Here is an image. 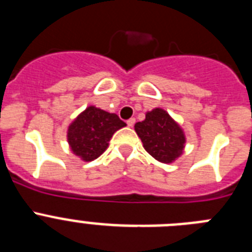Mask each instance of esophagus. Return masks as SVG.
I'll list each match as a JSON object with an SVG mask.
<instances>
[{
	"label": "esophagus",
	"mask_w": 252,
	"mask_h": 252,
	"mask_svg": "<svg viewBox=\"0 0 252 252\" xmlns=\"http://www.w3.org/2000/svg\"><path fill=\"white\" fill-rule=\"evenodd\" d=\"M135 122H136V120H135V119L127 120V125H128V126H130V127H132L133 125H135Z\"/></svg>",
	"instance_id": "34e87169"
}]
</instances>
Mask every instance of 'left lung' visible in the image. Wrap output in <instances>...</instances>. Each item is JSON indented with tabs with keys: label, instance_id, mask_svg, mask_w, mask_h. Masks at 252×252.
<instances>
[{
	"label": "left lung",
	"instance_id": "8db88e82",
	"mask_svg": "<svg viewBox=\"0 0 252 252\" xmlns=\"http://www.w3.org/2000/svg\"><path fill=\"white\" fill-rule=\"evenodd\" d=\"M142 146L155 160L171 164L184 153L187 137L184 130L165 110L148 111L145 120L135 124Z\"/></svg>",
	"mask_w": 252,
	"mask_h": 252
}]
</instances>
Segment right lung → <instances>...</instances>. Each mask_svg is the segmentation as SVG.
I'll list each match as a JSON object with an SVG mask.
<instances>
[{
    "label": "right lung",
    "mask_w": 252,
    "mask_h": 252,
    "mask_svg": "<svg viewBox=\"0 0 252 252\" xmlns=\"http://www.w3.org/2000/svg\"><path fill=\"white\" fill-rule=\"evenodd\" d=\"M125 126L126 124L116 113L88 106L70 122L66 140L75 157L92 161L106 151L113 133Z\"/></svg>",
    "instance_id": "obj_1"
}]
</instances>
